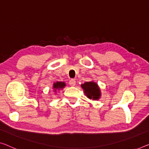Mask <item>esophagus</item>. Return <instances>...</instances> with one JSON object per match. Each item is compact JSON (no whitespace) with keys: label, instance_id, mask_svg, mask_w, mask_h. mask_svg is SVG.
<instances>
[{"label":"esophagus","instance_id":"esophagus-1","mask_svg":"<svg viewBox=\"0 0 149 149\" xmlns=\"http://www.w3.org/2000/svg\"><path fill=\"white\" fill-rule=\"evenodd\" d=\"M69 84L70 86H74L76 84V81L74 79H70L69 81Z\"/></svg>","mask_w":149,"mask_h":149}]
</instances>
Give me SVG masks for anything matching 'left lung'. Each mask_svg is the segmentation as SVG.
<instances>
[{
  "label": "left lung",
  "instance_id": "8db88e82",
  "mask_svg": "<svg viewBox=\"0 0 149 149\" xmlns=\"http://www.w3.org/2000/svg\"><path fill=\"white\" fill-rule=\"evenodd\" d=\"M81 87L86 97L90 99L98 100L100 97V89L97 83L94 82H86L82 84Z\"/></svg>",
  "mask_w": 149,
  "mask_h": 149
}]
</instances>
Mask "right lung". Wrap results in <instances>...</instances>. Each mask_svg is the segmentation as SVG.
Returning a JSON list of instances; mask_svg holds the SVG:
<instances>
[{"label":"right lung","instance_id":"add662e5","mask_svg":"<svg viewBox=\"0 0 149 149\" xmlns=\"http://www.w3.org/2000/svg\"><path fill=\"white\" fill-rule=\"evenodd\" d=\"M65 86V82H56V83H54V86H53V88L54 89V91H58L60 89H63L64 87Z\"/></svg>","mask_w":149,"mask_h":149}]
</instances>
